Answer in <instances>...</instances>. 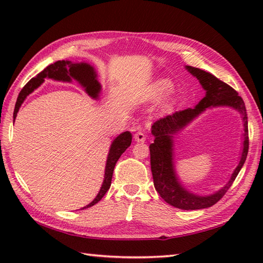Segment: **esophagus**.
<instances>
[{"mask_svg":"<svg viewBox=\"0 0 263 263\" xmlns=\"http://www.w3.org/2000/svg\"><path fill=\"white\" fill-rule=\"evenodd\" d=\"M135 140L137 142H143L146 141V135L142 131H138L135 133Z\"/></svg>","mask_w":263,"mask_h":263,"instance_id":"esophagus-1","label":"esophagus"}]
</instances>
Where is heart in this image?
Instances as JSON below:
<instances>
[{
    "label": "heart",
    "mask_w": 263,
    "mask_h": 263,
    "mask_svg": "<svg viewBox=\"0 0 263 263\" xmlns=\"http://www.w3.org/2000/svg\"><path fill=\"white\" fill-rule=\"evenodd\" d=\"M172 89V83L166 81V80H161L157 83V86H156V92L159 96H163V95H166L167 92H170Z\"/></svg>",
    "instance_id": "b5f03b06"
}]
</instances>
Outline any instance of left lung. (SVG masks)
Wrapping results in <instances>:
<instances>
[{"mask_svg":"<svg viewBox=\"0 0 263 263\" xmlns=\"http://www.w3.org/2000/svg\"><path fill=\"white\" fill-rule=\"evenodd\" d=\"M186 69L198 78L201 85L205 89V97L201 99V102L194 108L175 111L171 115L161 117L154 123L152 133L155 137V140L154 143L149 146L150 166H152L156 191L167 203L183 210H198L209 208L224 197L244 165L249 153L248 115L243 99L241 96H238V92L235 89L204 70L194 68V66H186ZM210 105H232L241 111L245 121V148L240 164L227 186L209 197H199L189 194L180 185L175 175L171 156V135Z\"/></svg>","mask_w":263,"mask_h":263,"instance_id":"left-lung-1","label":"left lung"}]
</instances>
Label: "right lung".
I'll use <instances>...</instances> for the list:
<instances>
[{"instance_id":"right-lung-1","label":"right lung","mask_w":263,"mask_h":263,"mask_svg":"<svg viewBox=\"0 0 263 263\" xmlns=\"http://www.w3.org/2000/svg\"><path fill=\"white\" fill-rule=\"evenodd\" d=\"M52 78V79L57 80H63V81H71V78H74L76 80L79 81L81 85L86 88V91L90 95L91 97L96 98L98 96V92L100 91V86L98 81L96 80V73H95L93 69L87 63H72L70 61H58L51 65H48L46 69H44L41 73H38L35 78H32L26 83V86L21 89L18 98H16L13 119H15L16 113H18L19 107L21 104L24 103L25 98L32 92L37 87H39L43 83L45 78ZM132 141V136L130 132H124L117 137L113 141L109 149V154L107 157V163H106V170H105V180L100 191L95 198L92 202L86 205V209L89 206H92L99 202L106 192L108 191L111 183V177H113V172L116 161L119 160L121 155L125 152L127 147H130Z\"/></svg>"}]
</instances>
